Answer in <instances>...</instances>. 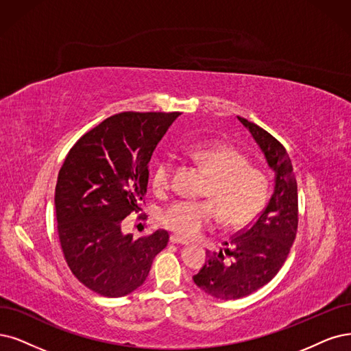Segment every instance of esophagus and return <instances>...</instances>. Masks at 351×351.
Returning <instances> with one entry per match:
<instances>
[{
  "label": "esophagus",
  "instance_id": "1",
  "mask_svg": "<svg viewBox=\"0 0 351 351\" xmlns=\"http://www.w3.org/2000/svg\"><path fill=\"white\" fill-rule=\"evenodd\" d=\"M171 243L173 244H182V245H188L189 241L182 239V237H178V236H171Z\"/></svg>",
  "mask_w": 351,
  "mask_h": 351
}]
</instances>
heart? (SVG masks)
Masks as SVG:
<instances>
[{
    "label": "heart",
    "instance_id": "1",
    "mask_svg": "<svg viewBox=\"0 0 351 351\" xmlns=\"http://www.w3.org/2000/svg\"><path fill=\"white\" fill-rule=\"evenodd\" d=\"M189 159L211 178L205 202L176 201L160 214V221L175 234L193 237L211 228L221 215L227 227L249 224L262 211L267 198V176L262 169L249 165L240 150L227 145L195 146L188 150ZM173 163L162 159L152 172V186L165 193L172 185Z\"/></svg>",
    "mask_w": 351,
    "mask_h": 351
}]
</instances>
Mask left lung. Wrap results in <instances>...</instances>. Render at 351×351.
Listing matches in <instances>:
<instances>
[{"label": "left lung", "instance_id": "8db88e82", "mask_svg": "<svg viewBox=\"0 0 351 351\" xmlns=\"http://www.w3.org/2000/svg\"><path fill=\"white\" fill-rule=\"evenodd\" d=\"M249 130L275 172V188L256 221L224 243L226 249L206 252L193 282L217 300H239L261 289L276 276L289 254L298 230V186L289 156L266 130L237 117Z\"/></svg>", "mask_w": 351, "mask_h": 351}]
</instances>
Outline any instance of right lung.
Instances as JSON below:
<instances>
[{
	"instance_id": "obj_1",
	"label": "right lung",
	"mask_w": 351,
	"mask_h": 351,
	"mask_svg": "<svg viewBox=\"0 0 351 351\" xmlns=\"http://www.w3.org/2000/svg\"><path fill=\"white\" fill-rule=\"evenodd\" d=\"M179 112H120L89 130L64 159L55 191L58 234L75 278L102 296L120 298L145 283L169 241L165 230L137 240L123 219L137 213L152 154Z\"/></svg>"
}]
</instances>
